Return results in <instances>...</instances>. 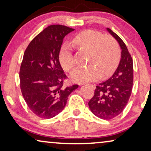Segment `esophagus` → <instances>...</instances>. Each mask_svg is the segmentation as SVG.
Returning <instances> with one entry per match:
<instances>
[{
  "mask_svg": "<svg viewBox=\"0 0 151 151\" xmlns=\"http://www.w3.org/2000/svg\"><path fill=\"white\" fill-rule=\"evenodd\" d=\"M91 86L93 88V89H95L96 88V84H91Z\"/></svg>",
  "mask_w": 151,
  "mask_h": 151,
  "instance_id": "1",
  "label": "esophagus"
}]
</instances>
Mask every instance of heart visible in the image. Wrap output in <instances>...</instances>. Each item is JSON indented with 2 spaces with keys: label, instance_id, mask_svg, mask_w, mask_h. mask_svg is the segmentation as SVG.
Here are the masks:
<instances>
[{
  "label": "heart",
  "instance_id": "heart-1",
  "mask_svg": "<svg viewBox=\"0 0 151 151\" xmlns=\"http://www.w3.org/2000/svg\"><path fill=\"white\" fill-rule=\"evenodd\" d=\"M72 44L79 51L88 52L87 65L85 68H78L71 74L73 82L84 83L95 81L100 77L106 78L113 73L120 58V49L114 38L98 31L84 30L74 37ZM59 61L66 71L76 66L72 50L64 45L59 52Z\"/></svg>",
  "mask_w": 151,
  "mask_h": 151
}]
</instances>
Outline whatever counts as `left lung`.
Instances as JSON below:
<instances>
[{
  "label": "left lung",
  "instance_id": "1",
  "mask_svg": "<svg viewBox=\"0 0 151 151\" xmlns=\"http://www.w3.org/2000/svg\"><path fill=\"white\" fill-rule=\"evenodd\" d=\"M108 32L119 42L121 60L113 75L96 86L88 104L91 111L99 118L109 120L122 112L131 95L133 83V59L125 43L110 29Z\"/></svg>",
  "mask_w": 151,
  "mask_h": 151
}]
</instances>
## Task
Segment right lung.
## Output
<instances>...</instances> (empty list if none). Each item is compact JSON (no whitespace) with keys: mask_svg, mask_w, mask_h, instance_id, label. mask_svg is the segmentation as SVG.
<instances>
[{"mask_svg":"<svg viewBox=\"0 0 151 151\" xmlns=\"http://www.w3.org/2000/svg\"><path fill=\"white\" fill-rule=\"evenodd\" d=\"M74 29L53 24L37 35L24 51L20 68V86L30 110L43 119L55 117L65 108L78 84L64 87L67 76L59 61L63 39Z\"/></svg>","mask_w":151,"mask_h":151,"instance_id":"obj_1","label":"right lung"}]
</instances>
